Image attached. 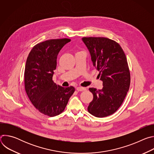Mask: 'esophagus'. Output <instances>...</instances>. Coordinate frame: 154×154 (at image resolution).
Segmentation results:
<instances>
[{"label": "esophagus", "mask_w": 154, "mask_h": 154, "mask_svg": "<svg viewBox=\"0 0 154 154\" xmlns=\"http://www.w3.org/2000/svg\"><path fill=\"white\" fill-rule=\"evenodd\" d=\"M77 91H85L86 90V88H83V87H81V86H79V87H77Z\"/></svg>", "instance_id": "esophagus-1"}]
</instances>
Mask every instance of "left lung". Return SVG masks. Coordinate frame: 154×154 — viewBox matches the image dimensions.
Wrapping results in <instances>:
<instances>
[{"label":"left lung","instance_id":"obj_1","mask_svg":"<svg viewBox=\"0 0 154 154\" xmlns=\"http://www.w3.org/2000/svg\"><path fill=\"white\" fill-rule=\"evenodd\" d=\"M88 49L94 66L103 82L102 90L90 88L93 99L88 111L97 118L115 113L122 105L130 83V74L126 56L119 44L104 37L82 38Z\"/></svg>","mask_w":154,"mask_h":154}]
</instances>
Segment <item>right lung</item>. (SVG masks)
Returning <instances> with one entry per match:
<instances>
[{"label": "right lung", "mask_w": 154, "mask_h": 154, "mask_svg": "<svg viewBox=\"0 0 154 154\" xmlns=\"http://www.w3.org/2000/svg\"><path fill=\"white\" fill-rule=\"evenodd\" d=\"M70 39H49L36 45L27 59L24 71L26 93L34 106L45 115L52 117L61 113L74 87L64 88L52 80L57 55Z\"/></svg>", "instance_id": "add662e5"}]
</instances>
